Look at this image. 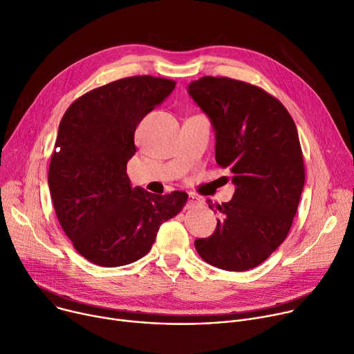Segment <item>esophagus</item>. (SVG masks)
I'll return each instance as SVG.
<instances>
[{
	"label": "esophagus",
	"mask_w": 354,
	"mask_h": 354,
	"mask_svg": "<svg viewBox=\"0 0 354 354\" xmlns=\"http://www.w3.org/2000/svg\"><path fill=\"white\" fill-rule=\"evenodd\" d=\"M201 201H199V198H196L195 195H189V198H187V203H186V207L189 209V207H192V206H195V205H198Z\"/></svg>",
	"instance_id": "1"
}]
</instances>
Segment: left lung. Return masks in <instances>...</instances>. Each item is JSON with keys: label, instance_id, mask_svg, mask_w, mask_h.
Instances as JSON below:
<instances>
[{"label": "left lung", "instance_id": "left-lung-1", "mask_svg": "<svg viewBox=\"0 0 354 354\" xmlns=\"http://www.w3.org/2000/svg\"><path fill=\"white\" fill-rule=\"evenodd\" d=\"M187 93L209 117L216 162L236 186L232 201L217 206L214 233L195 248L217 268L251 270L282 244L298 210L305 167L297 125L279 100L245 82L205 76Z\"/></svg>", "mask_w": 354, "mask_h": 354}]
</instances>
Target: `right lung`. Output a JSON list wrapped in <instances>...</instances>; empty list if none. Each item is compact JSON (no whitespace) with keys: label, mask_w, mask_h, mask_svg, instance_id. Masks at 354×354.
Segmentation results:
<instances>
[{"label":"right lung","mask_w":354,"mask_h":354,"mask_svg":"<svg viewBox=\"0 0 354 354\" xmlns=\"http://www.w3.org/2000/svg\"><path fill=\"white\" fill-rule=\"evenodd\" d=\"M175 84L153 76L111 82L72 103L59 124L50 196L63 232L93 264L110 268L142 259L160 224L187 201L180 190L162 196L133 187L127 176L137 125Z\"/></svg>","instance_id":"obj_1"}]
</instances>
